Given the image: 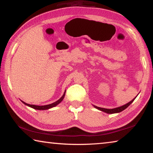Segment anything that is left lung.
Masks as SVG:
<instances>
[{
  "mask_svg": "<svg viewBox=\"0 0 153 153\" xmlns=\"http://www.w3.org/2000/svg\"><path fill=\"white\" fill-rule=\"evenodd\" d=\"M136 97L134 98V99L132 100H131L130 102L127 103L126 105H123L121 106V107H117V108H112V109H108V108H100V107H97V106H94L95 108H98V109H99L100 111H103V112H105L107 113H110V114H112V113H120V112H121V111H123L124 109H126V108L129 107V105H130V104H131V103L133 102V101L134 100H135Z\"/></svg>",
  "mask_w": 153,
  "mask_h": 153,
  "instance_id": "8db88e82",
  "label": "left lung"
}]
</instances>
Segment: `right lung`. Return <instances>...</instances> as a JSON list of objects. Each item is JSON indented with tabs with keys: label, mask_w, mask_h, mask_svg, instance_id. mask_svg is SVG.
Masks as SVG:
<instances>
[{
	"label": "right lung",
	"mask_w": 153,
	"mask_h": 153,
	"mask_svg": "<svg viewBox=\"0 0 153 153\" xmlns=\"http://www.w3.org/2000/svg\"><path fill=\"white\" fill-rule=\"evenodd\" d=\"M65 92L64 94L62 96V97L60 98V99L58 100L57 101H56L55 102L52 103V104H50V105H44V106H38V105H30V104H27V103H25L24 102H23L24 103L25 105H26L27 106H29V107H32L33 108H34V109H37V110H46V109H48V108H52V107H55L56 105H57L58 104H59L62 100H63V98L65 97Z\"/></svg>",
	"instance_id": "right-lung-1"
}]
</instances>
